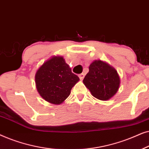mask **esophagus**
Wrapping results in <instances>:
<instances>
[{
    "label": "esophagus",
    "instance_id": "34e87169",
    "mask_svg": "<svg viewBox=\"0 0 149 149\" xmlns=\"http://www.w3.org/2000/svg\"><path fill=\"white\" fill-rule=\"evenodd\" d=\"M84 77H85V74H83V73H81V74H79V79H81V80H83V78H84Z\"/></svg>",
    "mask_w": 149,
    "mask_h": 149
}]
</instances>
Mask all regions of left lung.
I'll list each match as a JSON object with an SVG mask.
<instances>
[{"label":"left lung","instance_id":"obj_1","mask_svg":"<svg viewBox=\"0 0 149 149\" xmlns=\"http://www.w3.org/2000/svg\"><path fill=\"white\" fill-rule=\"evenodd\" d=\"M83 82L93 97L105 101L117 93L121 81L114 67L97 60L93 61L89 65V72Z\"/></svg>","mask_w":149,"mask_h":149}]
</instances>
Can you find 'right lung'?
Masks as SVG:
<instances>
[{"label":"right lung","mask_w":149,"mask_h":149,"mask_svg":"<svg viewBox=\"0 0 149 149\" xmlns=\"http://www.w3.org/2000/svg\"><path fill=\"white\" fill-rule=\"evenodd\" d=\"M79 78L62 56H54L45 61L35 74L36 87L45 100L54 104H60L70 94L73 86Z\"/></svg>","instance_id":"add662e5"}]
</instances>
